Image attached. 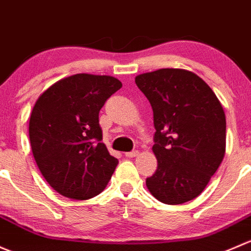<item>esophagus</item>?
<instances>
[{"instance_id":"1","label":"esophagus","mask_w":251,"mask_h":251,"mask_svg":"<svg viewBox=\"0 0 251 251\" xmlns=\"http://www.w3.org/2000/svg\"><path fill=\"white\" fill-rule=\"evenodd\" d=\"M139 156V151H131V152H126V157L128 158H134V157Z\"/></svg>"}]
</instances>
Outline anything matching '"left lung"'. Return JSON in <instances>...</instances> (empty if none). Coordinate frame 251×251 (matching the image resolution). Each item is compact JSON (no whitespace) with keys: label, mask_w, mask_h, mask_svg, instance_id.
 I'll return each instance as SVG.
<instances>
[{"label":"left lung","mask_w":251,"mask_h":251,"mask_svg":"<svg viewBox=\"0 0 251 251\" xmlns=\"http://www.w3.org/2000/svg\"><path fill=\"white\" fill-rule=\"evenodd\" d=\"M153 110L157 170L146 179L151 195L182 204L203 192L224 159L226 117L215 93L193 72L159 69L135 77Z\"/></svg>","instance_id":"obj_1"}]
</instances>
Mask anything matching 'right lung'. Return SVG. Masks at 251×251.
I'll return each mask as SVG.
<instances>
[{
  "instance_id": "add662e5",
  "label": "right lung",
  "mask_w": 251,
  "mask_h": 251,
  "mask_svg": "<svg viewBox=\"0 0 251 251\" xmlns=\"http://www.w3.org/2000/svg\"><path fill=\"white\" fill-rule=\"evenodd\" d=\"M121 88L112 76L77 74L55 82L36 101L31 150L46 181L64 197L89 200L112 176L118 159L101 143L99 111Z\"/></svg>"
}]
</instances>
